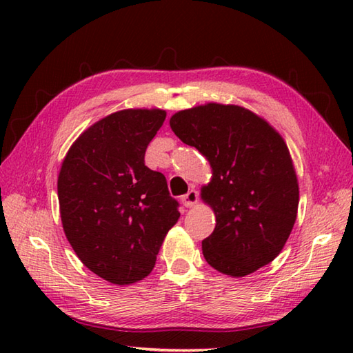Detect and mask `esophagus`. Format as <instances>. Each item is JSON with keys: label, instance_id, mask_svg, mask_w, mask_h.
<instances>
[{"label": "esophagus", "instance_id": "34e87169", "mask_svg": "<svg viewBox=\"0 0 353 353\" xmlns=\"http://www.w3.org/2000/svg\"><path fill=\"white\" fill-rule=\"evenodd\" d=\"M199 200V192L196 190H191L190 192H186L185 196H182V203L185 208H191L197 203Z\"/></svg>", "mask_w": 353, "mask_h": 353}]
</instances>
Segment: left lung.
I'll return each mask as SVG.
<instances>
[{"mask_svg":"<svg viewBox=\"0 0 353 353\" xmlns=\"http://www.w3.org/2000/svg\"><path fill=\"white\" fill-rule=\"evenodd\" d=\"M170 125L212 168V181L201 188L216 221L201 241L208 264L235 277L270 264L299 206L297 176L281 134L253 112L219 103L177 112Z\"/></svg>","mask_w":353,"mask_h":353,"instance_id":"left-lung-1","label":"left lung"}]
</instances>
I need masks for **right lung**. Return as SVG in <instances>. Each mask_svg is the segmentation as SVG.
Returning a JSON list of instances; mask_svg holds the SVG:
<instances>
[{
    "label": "right lung",
    "instance_id": "right-lung-1",
    "mask_svg": "<svg viewBox=\"0 0 353 353\" xmlns=\"http://www.w3.org/2000/svg\"><path fill=\"white\" fill-rule=\"evenodd\" d=\"M167 112L125 109L89 127L71 145L57 179L65 235L97 276L129 285L150 274L181 212L145 150Z\"/></svg>",
    "mask_w": 353,
    "mask_h": 353
}]
</instances>
